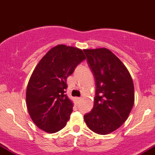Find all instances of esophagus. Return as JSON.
Here are the masks:
<instances>
[{
  "label": "esophagus",
  "instance_id": "esophagus-1",
  "mask_svg": "<svg viewBox=\"0 0 155 155\" xmlns=\"http://www.w3.org/2000/svg\"><path fill=\"white\" fill-rule=\"evenodd\" d=\"M81 99H82V98H80V97L76 98V102H79V101L81 100Z\"/></svg>",
  "mask_w": 155,
  "mask_h": 155
}]
</instances>
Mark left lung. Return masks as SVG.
<instances>
[{
  "label": "left lung",
  "instance_id": "obj_1",
  "mask_svg": "<svg viewBox=\"0 0 155 155\" xmlns=\"http://www.w3.org/2000/svg\"><path fill=\"white\" fill-rule=\"evenodd\" d=\"M95 82L92 111L84 115L89 129L107 134L128 118L134 102V84L121 60L106 48L83 50Z\"/></svg>",
  "mask_w": 155,
  "mask_h": 155
}]
</instances>
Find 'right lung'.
Wrapping results in <instances>:
<instances>
[{
    "label": "right lung",
    "instance_id": "add662e5",
    "mask_svg": "<svg viewBox=\"0 0 155 155\" xmlns=\"http://www.w3.org/2000/svg\"><path fill=\"white\" fill-rule=\"evenodd\" d=\"M85 59L82 50L61 44L49 50L37 65L26 100L30 118L39 128L55 133L66 126L73 107L65 94L66 79Z\"/></svg>",
    "mask_w": 155,
    "mask_h": 155
}]
</instances>
